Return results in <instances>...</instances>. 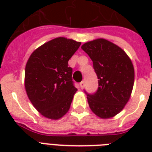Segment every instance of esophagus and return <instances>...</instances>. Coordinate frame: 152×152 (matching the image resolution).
Returning <instances> with one entry per match:
<instances>
[{
  "instance_id": "34e87169",
  "label": "esophagus",
  "mask_w": 152,
  "mask_h": 152,
  "mask_svg": "<svg viewBox=\"0 0 152 152\" xmlns=\"http://www.w3.org/2000/svg\"><path fill=\"white\" fill-rule=\"evenodd\" d=\"M84 84H85L84 81H82V82H80V87L81 89H83V88H84Z\"/></svg>"
}]
</instances>
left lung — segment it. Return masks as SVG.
I'll return each mask as SVG.
<instances>
[{
  "mask_svg": "<svg viewBox=\"0 0 152 152\" xmlns=\"http://www.w3.org/2000/svg\"><path fill=\"white\" fill-rule=\"evenodd\" d=\"M81 48L90 57L99 80L94 94H87L91 110L101 118H112L122 110L134 83V68L125 52L106 39L86 42Z\"/></svg>",
  "mask_w": 152,
  "mask_h": 152,
  "instance_id": "8db88e82",
  "label": "left lung"
}]
</instances>
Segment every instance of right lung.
<instances>
[{
  "label": "right lung",
  "mask_w": 152,
  "mask_h": 152,
  "mask_svg": "<svg viewBox=\"0 0 152 152\" xmlns=\"http://www.w3.org/2000/svg\"><path fill=\"white\" fill-rule=\"evenodd\" d=\"M81 42L63 37L46 42L30 56L25 68V89L42 115L59 119L69 111L76 89L68 61Z\"/></svg>",
  "instance_id": "add662e5"
}]
</instances>
